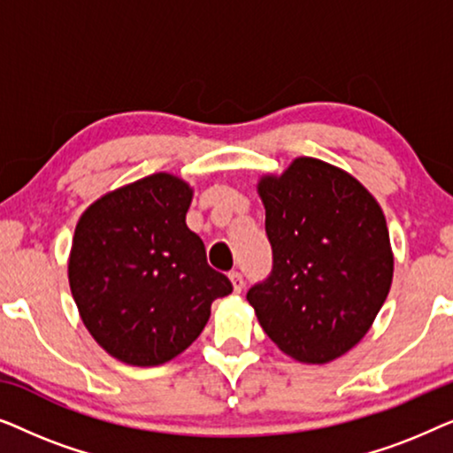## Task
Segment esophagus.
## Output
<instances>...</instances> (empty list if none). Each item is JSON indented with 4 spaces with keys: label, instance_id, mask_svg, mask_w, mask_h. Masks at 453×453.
I'll use <instances>...</instances> for the list:
<instances>
[{
    "label": "esophagus",
    "instance_id": "obj_1",
    "mask_svg": "<svg viewBox=\"0 0 453 453\" xmlns=\"http://www.w3.org/2000/svg\"><path fill=\"white\" fill-rule=\"evenodd\" d=\"M228 278H231V282H233V290H234V293H241V290H243V287H245L243 274H241V272H237V270H233L231 274H228Z\"/></svg>",
    "mask_w": 453,
    "mask_h": 453
}]
</instances>
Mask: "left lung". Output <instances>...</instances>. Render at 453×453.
<instances>
[{
  "instance_id": "8db88e82",
  "label": "left lung",
  "mask_w": 453,
  "mask_h": 453,
  "mask_svg": "<svg viewBox=\"0 0 453 453\" xmlns=\"http://www.w3.org/2000/svg\"><path fill=\"white\" fill-rule=\"evenodd\" d=\"M257 191L272 272L247 301L282 352L330 363L361 342L392 287L386 216L355 177L309 157L262 177Z\"/></svg>"
}]
</instances>
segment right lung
Here are the masks:
<instances>
[{
    "instance_id": "right-lung-1",
    "label": "right lung",
    "mask_w": 453,
    "mask_h": 453,
    "mask_svg": "<svg viewBox=\"0 0 453 453\" xmlns=\"http://www.w3.org/2000/svg\"><path fill=\"white\" fill-rule=\"evenodd\" d=\"M194 191L154 173L96 200L72 241L70 288L92 338L121 363L157 367L188 349L233 293L185 225Z\"/></svg>"
}]
</instances>
